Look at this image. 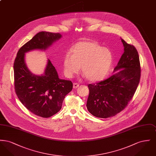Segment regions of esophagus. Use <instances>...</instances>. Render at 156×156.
<instances>
[{
  "instance_id": "1",
  "label": "esophagus",
  "mask_w": 156,
  "mask_h": 156,
  "mask_svg": "<svg viewBox=\"0 0 156 156\" xmlns=\"http://www.w3.org/2000/svg\"><path fill=\"white\" fill-rule=\"evenodd\" d=\"M79 86H80V85L78 83H74V84H73V88H75V89H76L78 87H79Z\"/></svg>"
}]
</instances>
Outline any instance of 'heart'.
I'll return each instance as SVG.
<instances>
[{
    "label": "heart",
    "mask_w": 156,
    "mask_h": 156,
    "mask_svg": "<svg viewBox=\"0 0 156 156\" xmlns=\"http://www.w3.org/2000/svg\"><path fill=\"white\" fill-rule=\"evenodd\" d=\"M113 61L111 51L102 47L97 41L86 39L76 43L63 59L65 74L68 78L77 74L81 66L82 74L91 82L102 80L111 68Z\"/></svg>",
    "instance_id": "1"
}]
</instances>
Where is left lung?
Here are the masks:
<instances>
[{
    "instance_id": "obj_1",
    "label": "left lung",
    "mask_w": 156,
    "mask_h": 156,
    "mask_svg": "<svg viewBox=\"0 0 156 156\" xmlns=\"http://www.w3.org/2000/svg\"><path fill=\"white\" fill-rule=\"evenodd\" d=\"M124 52L109 78L89 84L87 107L97 118L114 116L126 108L138 87L140 78L139 56L136 48L122 38Z\"/></svg>"
}]
</instances>
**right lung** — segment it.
Instances as JSON below:
<instances>
[{
  "instance_id": "1",
  "label": "right lung",
  "mask_w": 156,
  "mask_h": 156,
  "mask_svg": "<svg viewBox=\"0 0 156 156\" xmlns=\"http://www.w3.org/2000/svg\"><path fill=\"white\" fill-rule=\"evenodd\" d=\"M61 37L59 33L39 32L19 49L15 58L16 95L29 111L42 118L51 117L60 111L66 95L73 89V83L59 78L49 59L43 74L32 73L26 64L25 54L34 50H45Z\"/></svg>"
}]
</instances>
